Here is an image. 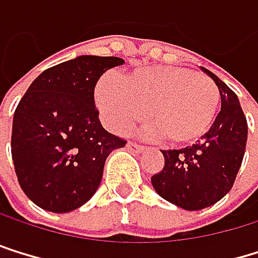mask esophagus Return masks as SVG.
I'll use <instances>...</instances> for the list:
<instances>
[{
	"label": "esophagus",
	"mask_w": 258,
	"mask_h": 258,
	"mask_svg": "<svg viewBox=\"0 0 258 258\" xmlns=\"http://www.w3.org/2000/svg\"><path fill=\"white\" fill-rule=\"evenodd\" d=\"M126 147L130 148V150H133V152H142L144 150V145H139V144H136V142H126Z\"/></svg>",
	"instance_id": "34e87169"
}]
</instances>
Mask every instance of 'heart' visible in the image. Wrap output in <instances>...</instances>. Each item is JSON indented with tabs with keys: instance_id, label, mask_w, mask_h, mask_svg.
Wrapping results in <instances>:
<instances>
[{
	"instance_id": "1",
	"label": "heart",
	"mask_w": 258,
	"mask_h": 258,
	"mask_svg": "<svg viewBox=\"0 0 258 258\" xmlns=\"http://www.w3.org/2000/svg\"><path fill=\"white\" fill-rule=\"evenodd\" d=\"M96 99L113 132L125 133L148 110L153 132L172 145H187L204 136L221 105L211 77L181 66L138 69L122 82L108 76L97 85Z\"/></svg>"
}]
</instances>
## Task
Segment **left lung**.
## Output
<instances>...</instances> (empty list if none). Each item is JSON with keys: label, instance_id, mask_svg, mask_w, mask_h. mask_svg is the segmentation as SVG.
<instances>
[{"label": "left lung", "instance_id": "1", "mask_svg": "<svg viewBox=\"0 0 258 258\" xmlns=\"http://www.w3.org/2000/svg\"><path fill=\"white\" fill-rule=\"evenodd\" d=\"M221 94V111L198 144L162 150L164 167L152 176L155 190L185 211H200L220 201L232 189L244 156L247 122L237 94L209 69Z\"/></svg>", "mask_w": 258, "mask_h": 258}]
</instances>
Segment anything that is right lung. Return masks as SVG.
<instances>
[{"instance_id":"right-lung-1","label":"right lung","mask_w":258,"mask_h":258,"mask_svg":"<svg viewBox=\"0 0 258 258\" xmlns=\"http://www.w3.org/2000/svg\"><path fill=\"white\" fill-rule=\"evenodd\" d=\"M125 61L80 55L43 71L21 97L12 123V159L23 192L44 211L71 212L102 181L106 156L126 144L99 120L94 88Z\"/></svg>"}]
</instances>
